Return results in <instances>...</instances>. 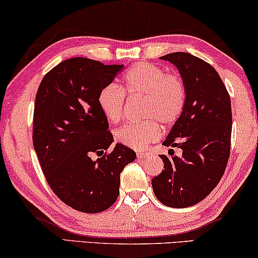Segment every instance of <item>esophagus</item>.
<instances>
[{"instance_id": "1", "label": "esophagus", "mask_w": 258, "mask_h": 258, "mask_svg": "<svg viewBox=\"0 0 258 258\" xmlns=\"http://www.w3.org/2000/svg\"><path fill=\"white\" fill-rule=\"evenodd\" d=\"M150 153H137V158H146V157H150Z\"/></svg>"}]
</instances>
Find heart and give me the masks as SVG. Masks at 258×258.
I'll return each instance as SVG.
<instances>
[{
    "mask_svg": "<svg viewBox=\"0 0 258 258\" xmlns=\"http://www.w3.org/2000/svg\"><path fill=\"white\" fill-rule=\"evenodd\" d=\"M124 94L129 98H142L139 123H129L116 132L119 143L134 149H142L160 136L158 123L171 125L181 116L185 104V86L181 77L165 74L160 67L137 63L126 70L121 87L108 84L98 94V107L110 123H117L123 116Z\"/></svg>",
    "mask_w": 258,
    "mask_h": 258,
    "instance_id": "b5f03b06",
    "label": "heart"
}]
</instances>
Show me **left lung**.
Here are the masks:
<instances>
[{
	"mask_svg": "<svg viewBox=\"0 0 258 258\" xmlns=\"http://www.w3.org/2000/svg\"><path fill=\"white\" fill-rule=\"evenodd\" d=\"M160 58L177 68L185 86V104L163 142L181 148L182 156L160 155L164 170L151 185L164 206L186 208L206 199L224 174L230 154V96L218 73L203 59L189 52Z\"/></svg>",
	"mask_w": 258,
	"mask_h": 258,
	"instance_id": "8db88e82",
	"label": "left lung"
}]
</instances>
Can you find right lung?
<instances>
[{"label": "right lung", "instance_id": "add662e5", "mask_svg": "<svg viewBox=\"0 0 258 258\" xmlns=\"http://www.w3.org/2000/svg\"><path fill=\"white\" fill-rule=\"evenodd\" d=\"M123 64L66 59L43 77L34 109L33 143L42 171L55 195L82 213H101L117 200L119 175L136 154L116 143L98 107V94ZM100 157L93 160L91 155Z\"/></svg>", "mask_w": 258, "mask_h": 258}]
</instances>
